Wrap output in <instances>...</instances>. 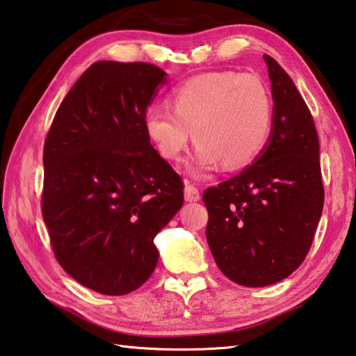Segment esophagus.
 Wrapping results in <instances>:
<instances>
[{
	"label": "esophagus",
	"instance_id": "obj_1",
	"mask_svg": "<svg viewBox=\"0 0 356 356\" xmlns=\"http://www.w3.org/2000/svg\"><path fill=\"white\" fill-rule=\"evenodd\" d=\"M184 193H185L186 202H197L200 199V193L197 190V186H195L193 184H186Z\"/></svg>",
	"mask_w": 356,
	"mask_h": 356
}]
</instances>
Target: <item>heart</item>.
Wrapping results in <instances>:
<instances>
[{"mask_svg": "<svg viewBox=\"0 0 356 356\" xmlns=\"http://www.w3.org/2000/svg\"><path fill=\"white\" fill-rule=\"evenodd\" d=\"M171 108L151 106L145 131L161 157L177 161L191 140L199 145L195 171L222 163L249 165L266 146L273 129V99L254 74L215 71L191 77L171 92Z\"/></svg>", "mask_w": 356, "mask_h": 356, "instance_id": "b5f03b06", "label": "heart"}]
</instances>
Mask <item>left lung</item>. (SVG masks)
<instances>
[{
	"instance_id": "8db88e82",
	"label": "left lung",
	"mask_w": 356,
	"mask_h": 356,
	"mask_svg": "<svg viewBox=\"0 0 356 356\" xmlns=\"http://www.w3.org/2000/svg\"><path fill=\"white\" fill-rule=\"evenodd\" d=\"M274 99L273 134L254 165L202 195L207 243L232 282L258 288L286 279L312 248L324 209L319 138L294 82L264 54Z\"/></svg>"
}]
</instances>
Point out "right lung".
Segmentation results:
<instances>
[{
	"instance_id": "obj_1",
	"label": "right lung",
	"mask_w": 356,
	"mask_h": 356,
	"mask_svg": "<svg viewBox=\"0 0 356 356\" xmlns=\"http://www.w3.org/2000/svg\"><path fill=\"white\" fill-rule=\"evenodd\" d=\"M165 71L95 62L62 101L44 140L42 215L60 266L122 296L149 279L154 238L184 204L182 177L154 149L145 115Z\"/></svg>"
}]
</instances>
